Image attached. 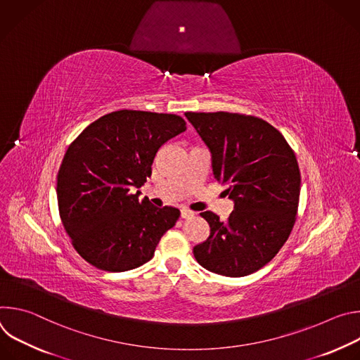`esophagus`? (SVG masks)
I'll return each mask as SVG.
<instances>
[{
    "label": "esophagus",
    "mask_w": 360,
    "mask_h": 360,
    "mask_svg": "<svg viewBox=\"0 0 360 360\" xmlns=\"http://www.w3.org/2000/svg\"><path fill=\"white\" fill-rule=\"evenodd\" d=\"M193 215H195V212H193V211H189L188 208H182V210H181V217H182L184 219L193 218Z\"/></svg>",
    "instance_id": "1"
}]
</instances>
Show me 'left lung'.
Returning <instances> with one entry per match:
<instances>
[{
	"label": "left lung",
	"mask_w": 360,
	"mask_h": 360,
	"mask_svg": "<svg viewBox=\"0 0 360 360\" xmlns=\"http://www.w3.org/2000/svg\"><path fill=\"white\" fill-rule=\"evenodd\" d=\"M212 153L215 179L235 202L226 221L211 211L208 239L193 248L207 271L239 278L271 262L296 221L300 171L293 149L269 122L232 112H185Z\"/></svg>",
	"instance_id": "left-lung-1"
}]
</instances>
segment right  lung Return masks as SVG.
<instances>
[{
    "label": "right lung",
    "mask_w": 360,
    "mask_h": 360,
    "mask_svg": "<svg viewBox=\"0 0 360 360\" xmlns=\"http://www.w3.org/2000/svg\"><path fill=\"white\" fill-rule=\"evenodd\" d=\"M186 129L175 114L121 110L89 124L68 146L57 175L61 222L92 266L124 272L152 259L181 212L138 199L158 149Z\"/></svg>",
    "instance_id": "right-lung-1"
}]
</instances>
